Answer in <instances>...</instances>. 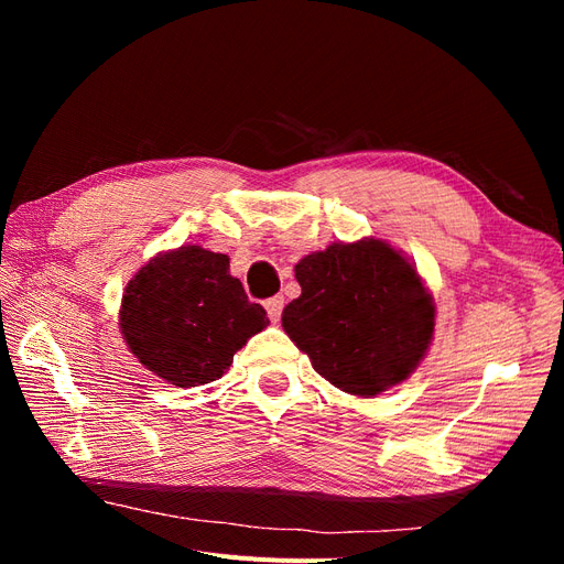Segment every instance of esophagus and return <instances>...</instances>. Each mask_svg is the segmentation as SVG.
<instances>
[{"label": "esophagus", "mask_w": 564, "mask_h": 564, "mask_svg": "<svg viewBox=\"0 0 564 564\" xmlns=\"http://www.w3.org/2000/svg\"><path fill=\"white\" fill-rule=\"evenodd\" d=\"M282 308H284V296H270L265 301V311H268V317L270 319H278L282 315Z\"/></svg>", "instance_id": "1"}]
</instances>
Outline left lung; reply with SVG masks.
<instances>
[{"label":"left lung","instance_id":"1","mask_svg":"<svg viewBox=\"0 0 564 564\" xmlns=\"http://www.w3.org/2000/svg\"><path fill=\"white\" fill-rule=\"evenodd\" d=\"M301 296L282 327L322 379L373 398L402 383L429 350L435 303L416 268L383 240L334 242L296 263Z\"/></svg>","mask_w":564,"mask_h":564}]
</instances>
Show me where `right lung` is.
Masks as SVG:
<instances>
[{
  "label": "right lung",
  "mask_w": 564,
  "mask_h": 564,
  "mask_svg": "<svg viewBox=\"0 0 564 564\" xmlns=\"http://www.w3.org/2000/svg\"><path fill=\"white\" fill-rule=\"evenodd\" d=\"M268 327L230 275V259L195 245L158 253L127 284L119 329L139 362L166 383L216 381L235 352Z\"/></svg>",
  "instance_id": "right-lung-1"
}]
</instances>
